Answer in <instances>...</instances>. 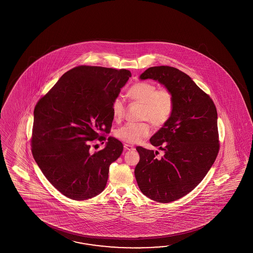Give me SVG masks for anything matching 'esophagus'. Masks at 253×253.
<instances>
[{"label": "esophagus", "instance_id": "34e87169", "mask_svg": "<svg viewBox=\"0 0 253 253\" xmlns=\"http://www.w3.org/2000/svg\"><path fill=\"white\" fill-rule=\"evenodd\" d=\"M125 150H134V147L133 145H127V144H125L124 145Z\"/></svg>", "mask_w": 253, "mask_h": 253}]
</instances>
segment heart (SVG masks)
<instances>
[{
  "instance_id": "b5f03b06",
  "label": "heart",
  "mask_w": 253,
  "mask_h": 253,
  "mask_svg": "<svg viewBox=\"0 0 253 253\" xmlns=\"http://www.w3.org/2000/svg\"><path fill=\"white\" fill-rule=\"evenodd\" d=\"M128 97L144 105L141 113L142 120H148L156 127L167 123L173 111V97L168 89H158L149 82H138L130 87ZM125 100L122 96L114 98L111 105L112 115L116 121L124 117ZM152 133L150 125L143 123H126L116 130L117 138L128 144H137Z\"/></svg>"
}]
</instances>
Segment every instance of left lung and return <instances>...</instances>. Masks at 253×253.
Returning a JSON list of instances; mask_svg holds the SVG:
<instances>
[{
  "instance_id": "obj_1",
  "label": "left lung",
  "mask_w": 253,
  "mask_h": 253,
  "mask_svg": "<svg viewBox=\"0 0 253 253\" xmlns=\"http://www.w3.org/2000/svg\"><path fill=\"white\" fill-rule=\"evenodd\" d=\"M139 80H153L172 93L173 111L150 143L164 152L137 146L134 176L141 192L159 203L180 199L194 190L213 165L219 152L214 103L183 71L169 66L151 67Z\"/></svg>"
}]
</instances>
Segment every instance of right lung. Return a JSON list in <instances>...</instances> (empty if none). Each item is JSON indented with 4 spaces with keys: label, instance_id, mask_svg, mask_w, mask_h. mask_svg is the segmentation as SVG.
<instances>
[{
    "label": "right lung",
    "instance_id": "add662e5",
    "mask_svg": "<svg viewBox=\"0 0 253 253\" xmlns=\"http://www.w3.org/2000/svg\"><path fill=\"white\" fill-rule=\"evenodd\" d=\"M131 77L127 70L79 66L67 71L33 112L34 160L55 188L72 200L89 199L107 185L109 166L123 152L109 136L90 154V142L111 128V105Z\"/></svg>",
    "mask_w": 253,
    "mask_h": 253
}]
</instances>
